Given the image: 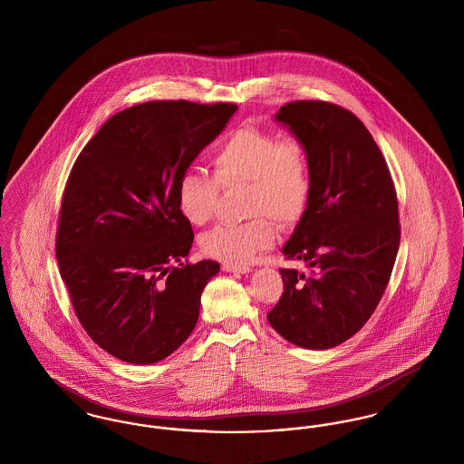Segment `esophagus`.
<instances>
[{
  "mask_svg": "<svg viewBox=\"0 0 464 464\" xmlns=\"http://www.w3.org/2000/svg\"><path fill=\"white\" fill-rule=\"evenodd\" d=\"M222 269L227 271V273H235V275H246V273H250L248 266L222 265Z\"/></svg>",
  "mask_w": 464,
  "mask_h": 464,
  "instance_id": "esophagus-1",
  "label": "esophagus"
}]
</instances>
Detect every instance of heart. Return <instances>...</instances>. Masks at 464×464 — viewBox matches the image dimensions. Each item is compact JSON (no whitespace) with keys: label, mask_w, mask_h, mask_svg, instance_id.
Listing matches in <instances>:
<instances>
[{"label":"heart","mask_w":464,"mask_h":464,"mask_svg":"<svg viewBox=\"0 0 464 464\" xmlns=\"http://www.w3.org/2000/svg\"><path fill=\"white\" fill-rule=\"evenodd\" d=\"M214 179L198 172L180 177L177 205L184 219L193 226L210 221L219 186L227 189L246 184L248 214L257 216L243 224H221L201 238V250L226 265L243 266L269 248L275 238V224L299 221L311 198V169L308 151L295 137L256 127H242L222 139L212 153Z\"/></svg>","instance_id":"1"}]
</instances>
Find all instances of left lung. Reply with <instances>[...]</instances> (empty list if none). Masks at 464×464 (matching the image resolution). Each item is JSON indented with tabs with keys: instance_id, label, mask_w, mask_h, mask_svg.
Returning a JSON list of instances; mask_svg holds the SVG:
<instances>
[{
	"instance_id": "8db88e82",
	"label": "left lung",
	"mask_w": 464,
	"mask_h": 464,
	"mask_svg": "<svg viewBox=\"0 0 464 464\" xmlns=\"http://www.w3.org/2000/svg\"><path fill=\"white\" fill-rule=\"evenodd\" d=\"M275 118L308 151L311 198L282 252L309 273L280 269L284 294L267 322L299 348L329 350L365 325L390 282L400 245L397 193L353 112L297 101Z\"/></svg>"
}]
</instances>
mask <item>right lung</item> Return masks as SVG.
Returning a JSON list of instances; mask_svg holds the SVG:
<instances>
[{
	"label": "right lung",
	"mask_w": 464,
	"mask_h": 464,
	"mask_svg": "<svg viewBox=\"0 0 464 464\" xmlns=\"http://www.w3.org/2000/svg\"><path fill=\"white\" fill-rule=\"evenodd\" d=\"M237 110L155 101L120 111L71 170L55 245L61 276L83 329L127 363L167 358L198 322L201 292L221 266L182 263L195 235L177 186Z\"/></svg>",
	"instance_id": "add662e5"
}]
</instances>
